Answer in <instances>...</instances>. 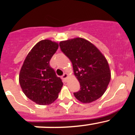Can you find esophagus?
Listing matches in <instances>:
<instances>
[{
  "instance_id": "34e87169",
  "label": "esophagus",
  "mask_w": 135,
  "mask_h": 135,
  "mask_svg": "<svg viewBox=\"0 0 135 135\" xmlns=\"http://www.w3.org/2000/svg\"><path fill=\"white\" fill-rule=\"evenodd\" d=\"M69 74H66V73H65V74H64L63 75H62V78L64 79V80H67L68 78H69Z\"/></svg>"
}]
</instances>
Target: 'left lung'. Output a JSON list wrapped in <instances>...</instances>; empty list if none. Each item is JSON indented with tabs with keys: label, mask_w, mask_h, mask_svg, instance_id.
Listing matches in <instances>:
<instances>
[{
	"label": "left lung",
	"mask_w": 135,
	"mask_h": 135,
	"mask_svg": "<svg viewBox=\"0 0 135 135\" xmlns=\"http://www.w3.org/2000/svg\"><path fill=\"white\" fill-rule=\"evenodd\" d=\"M61 50L71 61L80 90L74 95L82 103L97 100L106 91L111 79L109 65L100 50L82 38L61 41Z\"/></svg>",
	"instance_id": "1"
}]
</instances>
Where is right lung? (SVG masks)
I'll list each match as a JSON object with an SVG mask.
<instances>
[{
    "instance_id": "1",
    "label": "right lung",
    "mask_w": 135,
    "mask_h": 135,
    "mask_svg": "<svg viewBox=\"0 0 135 135\" xmlns=\"http://www.w3.org/2000/svg\"><path fill=\"white\" fill-rule=\"evenodd\" d=\"M58 47L57 42L47 39L38 42L27 55L20 70L19 81L23 92L40 105L54 103L63 85L50 65Z\"/></svg>"
}]
</instances>
